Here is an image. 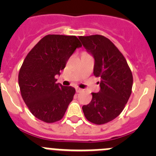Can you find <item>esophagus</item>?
<instances>
[{"label":"esophagus","instance_id":"obj_1","mask_svg":"<svg viewBox=\"0 0 156 156\" xmlns=\"http://www.w3.org/2000/svg\"><path fill=\"white\" fill-rule=\"evenodd\" d=\"M76 91L77 93H80V92L82 91V89H80V87H76Z\"/></svg>","mask_w":156,"mask_h":156}]
</instances>
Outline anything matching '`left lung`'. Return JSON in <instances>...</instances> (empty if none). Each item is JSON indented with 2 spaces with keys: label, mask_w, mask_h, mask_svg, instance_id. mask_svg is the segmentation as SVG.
Masks as SVG:
<instances>
[{
  "label": "left lung",
  "mask_w": 156,
  "mask_h": 156,
  "mask_svg": "<svg viewBox=\"0 0 156 156\" xmlns=\"http://www.w3.org/2000/svg\"><path fill=\"white\" fill-rule=\"evenodd\" d=\"M94 58V75L101 77L100 90L82 107L88 121L101 125L113 120L124 108L131 94L133 75L124 56L109 39L101 35L79 37Z\"/></svg>",
  "instance_id": "obj_1"
}]
</instances>
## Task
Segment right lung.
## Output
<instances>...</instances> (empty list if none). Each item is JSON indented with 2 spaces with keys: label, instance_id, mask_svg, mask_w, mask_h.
Returning a JSON list of instances; mask_svg holds the SVG:
<instances>
[{
  "label": "right lung",
  "instance_id": "1",
  "mask_svg": "<svg viewBox=\"0 0 156 156\" xmlns=\"http://www.w3.org/2000/svg\"><path fill=\"white\" fill-rule=\"evenodd\" d=\"M82 47L76 36L47 35L25 58L19 73L22 98L30 112L45 122L62 119L75 94L73 87L56 83V75L70 56Z\"/></svg>",
  "mask_w": 156,
  "mask_h": 156
}]
</instances>
